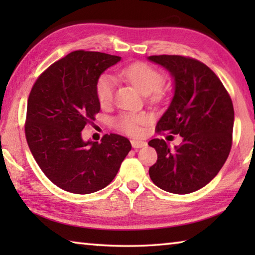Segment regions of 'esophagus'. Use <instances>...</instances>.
Listing matches in <instances>:
<instances>
[{
    "label": "esophagus",
    "instance_id": "obj_1",
    "mask_svg": "<svg viewBox=\"0 0 255 255\" xmlns=\"http://www.w3.org/2000/svg\"><path fill=\"white\" fill-rule=\"evenodd\" d=\"M131 146L133 148H140L146 146V141L143 140H137V139H132L131 140Z\"/></svg>",
    "mask_w": 255,
    "mask_h": 255
}]
</instances>
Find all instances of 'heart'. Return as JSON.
Returning a JSON list of instances; mask_svg holds the SVG:
<instances>
[{
	"label": "heart",
	"instance_id": "1",
	"mask_svg": "<svg viewBox=\"0 0 255 255\" xmlns=\"http://www.w3.org/2000/svg\"><path fill=\"white\" fill-rule=\"evenodd\" d=\"M120 75L135 86L143 94H150L158 90L163 83L161 73L144 63H133L125 66ZM116 86L115 77L110 74H103L99 77L97 83V97L101 105L110 102ZM147 122V116L144 114H124L117 119V126L125 132L138 135L140 126Z\"/></svg>",
	"mask_w": 255,
	"mask_h": 255
}]
</instances>
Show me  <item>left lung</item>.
Here are the masks:
<instances>
[{
    "label": "left lung",
    "instance_id": "8db88e82",
    "mask_svg": "<svg viewBox=\"0 0 255 255\" xmlns=\"http://www.w3.org/2000/svg\"><path fill=\"white\" fill-rule=\"evenodd\" d=\"M147 59L165 68L173 79V97L157 122V131L182 137L173 148L159 138L148 141L157 153L149 176L164 191L187 195L208 184L226 162L234 108L221 80L199 60L178 55Z\"/></svg>",
    "mask_w": 255,
    "mask_h": 255
}]
</instances>
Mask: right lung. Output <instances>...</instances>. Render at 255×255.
<instances>
[{
	"instance_id": "add662e5",
	"label": "right lung",
	"mask_w": 255,
	"mask_h": 255,
	"mask_svg": "<svg viewBox=\"0 0 255 255\" xmlns=\"http://www.w3.org/2000/svg\"><path fill=\"white\" fill-rule=\"evenodd\" d=\"M120 60L99 51H73L32 86L24 127L29 148L47 178L65 191L88 195L106 188L131 149L117 133H107L101 143L82 137L100 111L99 77Z\"/></svg>"
}]
</instances>
